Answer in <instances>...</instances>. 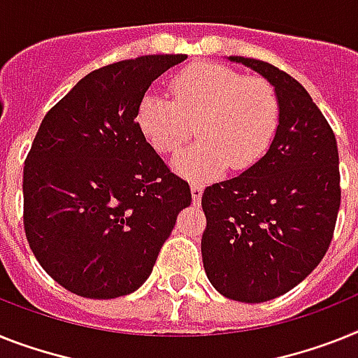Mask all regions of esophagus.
<instances>
[{
    "label": "esophagus",
    "mask_w": 358,
    "mask_h": 358,
    "mask_svg": "<svg viewBox=\"0 0 358 358\" xmlns=\"http://www.w3.org/2000/svg\"><path fill=\"white\" fill-rule=\"evenodd\" d=\"M202 193H203V184H200V182H193V184H191V194H193L194 203H198L200 200H202Z\"/></svg>",
    "instance_id": "34e87169"
}]
</instances>
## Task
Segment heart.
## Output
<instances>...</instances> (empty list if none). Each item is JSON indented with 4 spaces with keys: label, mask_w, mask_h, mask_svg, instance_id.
<instances>
[{
    "label": "heart",
    "mask_w": 358,
    "mask_h": 358,
    "mask_svg": "<svg viewBox=\"0 0 358 358\" xmlns=\"http://www.w3.org/2000/svg\"><path fill=\"white\" fill-rule=\"evenodd\" d=\"M171 100L142 96L136 109L140 134L160 155L176 152L193 136L200 142L173 160L176 173L206 182L227 167L251 169L267 152L280 122V100L262 76H244L218 63H196L171 80Z\"/></svg>",
    "instance_id": "obj_1"
}]
</instances>
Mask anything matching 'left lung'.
Segmentation results:
<instances>
[{
	"instance_id": "8db88e82",
	"label": "left lung",
	"mask_w": 358,
	"mask_h": 358,
	"mask_svg": "<svg viewBox=\"0 0 358 358\" xmlns=\"http://www.w3.org/2000/svg\"><path fill=\"white\" fill-rule=\"evenodd\" d=\"M275 87L280 122L269 151L242 174L206 187L202 260L231 300L284 295L320 264L341 207L337 140L304 87L260 59L229 56Z\"/></svg>"
}]
</instances>
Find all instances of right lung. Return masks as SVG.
Segmentation results:
<instances>
[{
	"instance_id": "1",
	"label": "right lung",
	"mask_w": 358,
	"mask_h": 358,
	"mask_svg": "<svg viewBox=\"0 0 358 358\" xmlns=\"http://www.w3.org/2000/svg\"><path fill=\"white\" fill-rule=\"evenodd\" d=\"M185 58L151 54L96 69L45 114L23 167V225L36 260L71 293L136 291L191 203L187 182L136 125L147 89Z\"/></svg>"
}]
</instances>
